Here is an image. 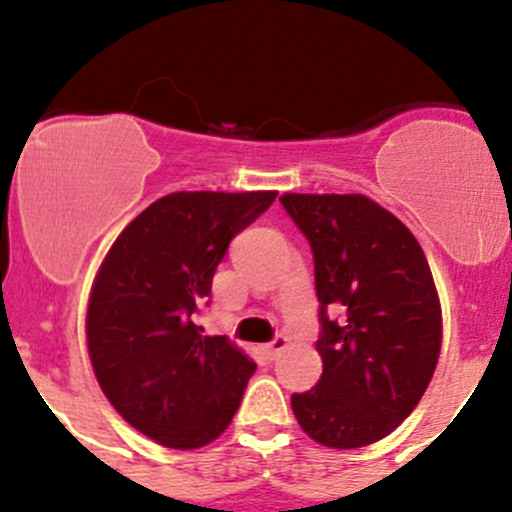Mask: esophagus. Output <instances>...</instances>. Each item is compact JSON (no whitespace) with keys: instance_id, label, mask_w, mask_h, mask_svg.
<instances>
[{"instance_id":"obj_1","label":"esophagus","mask_w":512,"mask_h":512,"mask_svg":"<svg viewBox=\"0 0 512 512\" xmlns=\"http://www.w3.org/2000/svg\"><path fill=\"white\" fill-rule=\"evenodd\" d=\"M286 345H288V337H286V335H276V337H273V340L266 345L268 357H271V360H273V357H276L278 352H281Z\"/></svg>"}]
</instances>
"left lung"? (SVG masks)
<instances>
[{"mask_svg":"<svg viewBox=\"0 0 512 512\" xmlns=\"http://www.w3.org/2000/svg\"><path fill=\"white\" fill-rule=\"evenodd\" d=\"M281 204L313 251L320 300L323 374L293 394V414L318 444L360 449L414 412L439 362L429 261L412 231L362 194H283Z\"/></svg>","mask_w":512,"mask_h":512,"instance_id":"1","label":"left lung"}]
</instances>
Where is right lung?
Masks as SVG:
<instances>
[{
	"label": "right lung",
	"mask_w": 512,
	"mask_h": 512,
	"mask_svg": "<svg viewBox=\"0 0 512 512\" xmlns=\"http://www.w3.org/2000/svg\"><path fill=\"white\" fill-rule=\"evenodd\" d=\"M278 192H175L115 239L88 300V355L100 389L140 434L167 449L221 436L256 365L194 323L231 239Z\"/></svg>",
	"instance_id": "obj_1"
}]
</instances>
